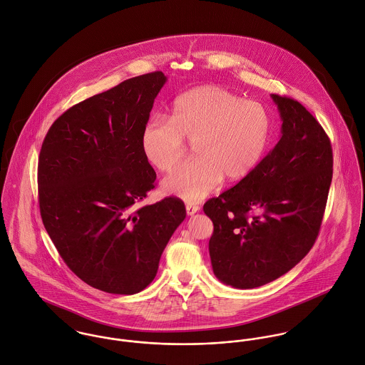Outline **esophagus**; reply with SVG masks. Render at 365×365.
<instances>
[{
    "label": "esophagus",
    "mask_w": 365,
    "mask_h": 365,
    "mask_svg": "<svg viewBox=\"0 0 365 365\" xmlns=\"http://www.w3.org/2000/svg\"><path fill=\"white\" fill-rule=\"evenodd\" d=\"M185 209H187L188 215H194V213H197L200 210V207L197 204H187Z\"/></svg>",
    "instance_id": "34e87169"
}]
</instances>
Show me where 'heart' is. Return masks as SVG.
<instances>
[{"label":"heart","instance_id":"1","mask_svg":"<svg viewBox=\"0 0 365 365\" xmlns=\"http://www.w3.org/2000/svg\"><path fill=\"white\" fill-rule=\"evenodd\" d=\"M272 120L260 103L243 100L219 86H201L178 96L170 120L150 118L140 135L146 160L170 171L185 153V140L197 155L163 181L167 194L197 202L222 181L247 177L260 163Z\"/></svg>","mask_w":365,"mask_h":365}]
</instances>
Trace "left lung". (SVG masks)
Here are the masks:
<instances>
[{
  "mask_svg": "<svg viewBox=\"0 0 365 365\" xmlns=\"http://www.w3.org/2000/svg\"><path fill=\"white\" fill-rule=\"evenodd\" d=\"M281 139L235 187L210 198L209 256L219 281L239 289L268 284L314 245L333 177L330 140L298 101L271 94Z\"/></svg>",
  "mask_w": 365,
  "mask_h": 365,
  "instance_id": "1",
  "label": "left lung"
}]
</instances>
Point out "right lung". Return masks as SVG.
<instances>
[{"instance_id": "1", "label": "right lung", "mask_w": 365, "mask_h": 365, "mask_svg": "<svg viewBox=\"0 0 365 365\" xmlns=\"http://www.w3.org/2000/svg\"><path fill=\"white\" fill-rule=\"evenodd\" d=\"M165 81L161 71L138 76L71 106L42 143L43 225L67 267L108 294L143 291L185 219L184 202L174 197L136 208L155 188L140 135Z\"/></svg>"}]
</instances>
